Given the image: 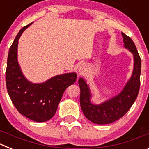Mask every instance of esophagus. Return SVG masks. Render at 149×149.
I'll use <instances>...</instances> for the list:
<instances>
[{
    "mask_svg": "<svg viewBox=\"0 0 149 149\" xmlns=\"http://www.w3.org/2000/svg\"><path fill=\"white\" fill-rule=\"evenodd\" d=\"M85 71H86V66H85V65H84V64H81V65H79L78 72H80V73L81 74L84 73V72H85Z\"/></svg>",
    "mask_w": 149,
    "mask_h": 149,
    "instance_id": "esophagus-1",
    "label": "esophagus"
}]
</instances>
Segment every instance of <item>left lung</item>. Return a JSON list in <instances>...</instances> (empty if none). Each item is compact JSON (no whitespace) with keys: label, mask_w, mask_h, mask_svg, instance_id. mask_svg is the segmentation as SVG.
Here are the masks:
<instances>
[{"label":"left lung","mask_w":149,"mask_h":149,"mask_svg":"<svg viewBox=\"0 0 149 149\" xmlns=\"http://www.w3.org/2000/svg\"><path fill=\"white\" fill-rule=\"evenodd\" d=\"M122 35L124 46L133 54L134 60L132 75L122 92L101 104H93L90 101L92 95L89 86L82 77L78 80L81 89L80 103L83 113L86 119L98 125L110 124L122 118L130 110L139 93L141 59L132 39L123 33Z\"/></svg>","instance_id":"8db88e82"}]
</instances>
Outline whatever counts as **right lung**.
<instances>
[{
	"label": "right lung",
	"instance_id": "right-lung-1",
	"mask_svg": "<svg viewBox=\"0 0 149 149\" xmlns=\"http://www.w3.org/2000/svg\"><path fill=\"white\" fill-rule=\"evenodd\" d=\"M32 23L21 29L10 47L6 84L8 94L17 110L34 122H43L54 116L63 93L75 83L77 74L74 72L60 74L42 84H33L25 78L18 63V43L22 33Z\"/></svg>",
	"mask_w": 149,
	"mask_h": 149
}]
</instances>
